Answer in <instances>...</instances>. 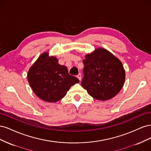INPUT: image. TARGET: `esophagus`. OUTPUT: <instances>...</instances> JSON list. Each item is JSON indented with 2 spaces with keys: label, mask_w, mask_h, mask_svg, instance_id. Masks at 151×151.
I'll return each instance as SVG.
<instances>
[{
  "label": "esophagus",
  "mask_w": 151,
  "mask_h": 151,
  "mask_svg": "<svg viewBox=\"0 0 151 151\" xmlns=\"http://www.w3.org/2000/svg\"><path fill=\"white\" fill-rule=\"evenodd\" d=\"M77 78H78V79H79V81H81V78H82V76H81V74H79L78 75H77Z\"/></svg>",
  "instance_id": "1"
}]
</instances>
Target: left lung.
Here are the masks:
<instances>
[{"label": "left lung", "instance_id": "8db88e82", "mask_svg": "<svg viewBox=\"0 0 151 151\" xmlns=\"http://www.w3.org/2000/svg\"><path fill=\"white\" fill-rule=\"evenodd\" d=\"M85 58L81 86L96 99L105 101L115 96L125 79L120 60L103 48L95 50Z\"/></svg>", "mask_w": 151, "mask_h": 151}]
</instances>
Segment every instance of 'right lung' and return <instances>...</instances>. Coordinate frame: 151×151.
Here are the masks:
<instances>
[{
  "label": "right lung",
  "mask_w": 151,
  "mask_h": 151,
  "mask_svg": "<svg viewBox=\"0 0 151 151\" xmlns=\"http://www.w3.org/2000/svg\"><path fill=\"white\" fill-rule=\"evenodd\" d=\"M28 80L36 96L45 101L54 103L63 98L70 87L79 80L68 74L64 65L48 53L41 55L28 71Z\"/></svg>",
  "instance_id": "1"
}]
</instances>
